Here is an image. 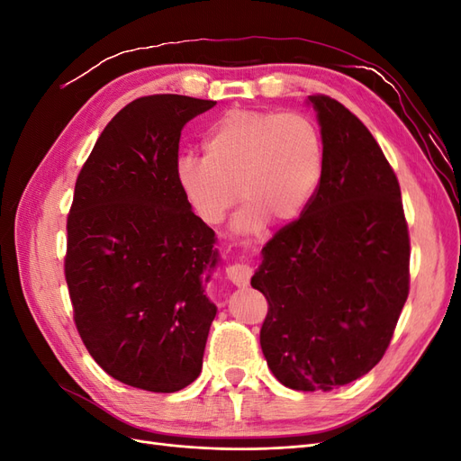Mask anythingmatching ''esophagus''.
I'll return each instance as SVG.
<instances>
[{
  "label": "esophagus",
  "mask_w": 461,
  "mask_h": 461,
  "mask_svg": "<svg viewBox=\"0 0 461 461\" xmlns=\"http://www.w3.org/2000/svg\"><path fill=\"white\" fill-rule=\"evenodd\" d=\"M227 278L236 286H248L252 278V269L246 263H232L227 267Z\"/></svg>",
  "instance_id": "esophagus-1"
}]
</instances>
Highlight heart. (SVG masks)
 Instances as JSON below:
<instances>
[{
  "mask_svg": "<svg viewBox=\"0 0 461 461\" xmlns=\"http://www.w3.org/2000/svg\"><path fill=\"white\" fill-rule=\"evenodd\" d=\"M323 134L305 113L232 109L203 140V159L180 158L176 185L205 225H217L242 200L236 229L256 230L269 221H296L323 173ZM240 196H235V192Z\"/></svg>",
  "mask_w": 461,
  "mask_h": 461,
  "instance_id": "heart-1",
  "label": "heart"
}]
</instances>
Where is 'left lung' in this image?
Wrapping results in <instances>:
<instances>
[{"label":"left lung","mask_w":461,"mask_h":461,"mask_svg":"<svg viewBox=\"0 0 461 461\" xmlns=\"http://www.w3.org/2000/svg\"><path fill=\"white\" fill-rule=\"evenodd\" d=\"M323 134V173L303 213L261 249L252 286L267 298L259 330L285 386L334 390L383 359L410 294V232L400 185L350 109L310 95Z\"/></svg>","instance_id":"obj_1"}]
</instances>
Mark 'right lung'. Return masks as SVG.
<instances>
[{"label":"right lung","mask_w":461,"mask_h":461,"mask_svg":"<svg viewBox=\"0 0 461 461\" xmlns=\"http://www.w3.org/2000/svg\"><path fill=\"white\" fill-rule=\"evenodd\" d=\"M215 102L144 95L107 122L77 176L65 278L86 350L113 379L176 393L198 379L217 308L215 232L176 185L185 124Z\"/></svg>","instance_id":"right-lung-1"}]
</instances>
